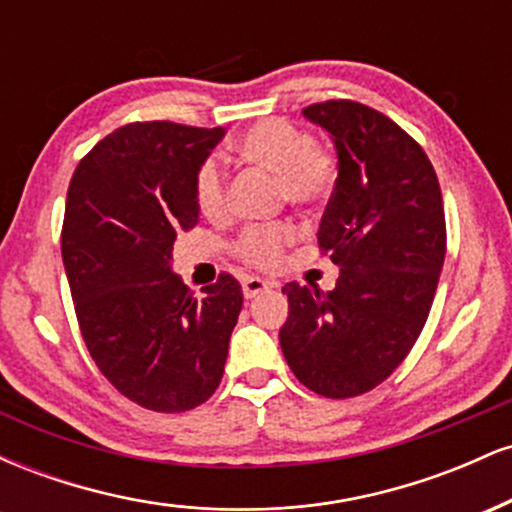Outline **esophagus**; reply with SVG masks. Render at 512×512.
<instances>
[{"instance_id": "1", "label": "esophagus", "mask_w": 512, "mask_h": 512, "mask_svg": "<svg viewBox=\"0 0 512 512\" xmlns=\"http://www.w3.org/2000/svg\"><path fill=\"white\" fill-rule=\"evenodd\" d=\"M272 289V284L269 281L260 279V276H248V279H243V296L245 298H257L260 293Z\"/></svg>"}]
</instances>
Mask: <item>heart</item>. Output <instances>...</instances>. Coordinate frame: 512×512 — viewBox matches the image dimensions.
I'll return each instance as SVG.
<instances>
[{"instance_id":"heart-1","label":"heart","mask_w":512,"mask_h":512,"mask_svg":"<svg viewBox=\"0 0 512 512\" xmlns=\"http://www.w3.org/2000/svg\"><path fill=\"white\" fill-rule=\"evenodd\" d=\"M236 154L276 175L281 197L293 207H313L332 195L339 178L337 154L301 127L286 120H262L236 142ZM195 204L207 219L226 214V175L216 158H207L195 173ZM296 238L289 223L248 228L236 243V255L257 269H274L284 248Z\"/></svg>"}]
</instances>
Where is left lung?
<instances>
[{
	"label": "left lung",
	"mask_w": 512,
	"mask_h": 512,
	"mask_svg": "<svg viewBox=\"0 0 512 512\" xmlns=\"http://www.w3.org/2000/svg\"><path fill=\"white\" fill-rule=\"evenodd\" d=\"M332 134L339 178L317 245L339 267L322 293L284 286L286 363L308 390L346 399L378 387L416 344L445 260V211L426 151L390 117L356 101L303 108Z\"/></svg>",
	"instance_id": "obj_1"
}]
</instances>
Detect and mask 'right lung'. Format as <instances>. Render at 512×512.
Masks as SVG:
<instances>
[{"mask_svg":"<svg viewBox=\"0 0 512 512\" xmlns=\"http://www.w3.org/2000/svg\"><path fill=\"white\" fill-rule=\"evenodd\" d=\"M223 127L132 122L101 139L67 192L62 260L88 354L117 392L163 414L214 395L243 291L231 274L204 296L170 269L197 226L195 173Z\"/></svg>","mask_w":512,"mask_h":512,"instance_id":"right-lung-1","label":"right lung"}]
</instances>
